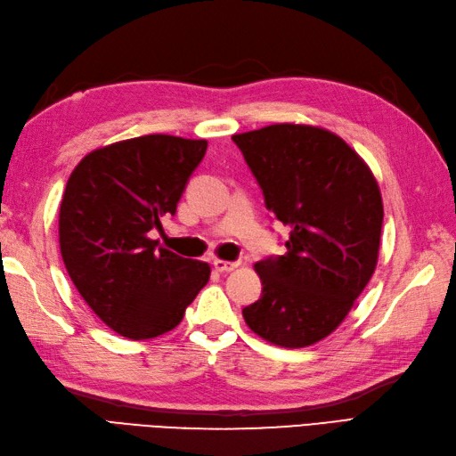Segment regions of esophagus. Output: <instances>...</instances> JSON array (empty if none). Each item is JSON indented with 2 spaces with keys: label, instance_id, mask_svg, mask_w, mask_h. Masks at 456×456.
<instances>
[{
  "label": "esophagus",
  "instance_id": "1",
  "mask_svg": "<svg viewBox=\"0 0 456 456\" xmlns=\"http://www.w3.org/2000/svg\"><path fill=\"white\" fill-rule=\"evenodd\" d=\"M212 265L218 273H230L234 271L236 267H240V261H224V259H215L212 261Z\"/></svg>",
  "mask_w": 456,
  "mask_h": 456
}]
</instances>
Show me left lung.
<instances>
[{
	"mask_svg": "<svg viewBox=\"0 0 456 456\" xmlns=\"http://www.w3.org/2000/svg\"><path fill=\"white\" fill-rule=\"evenodd\" d=\"M232 140L267 210L290 228L287 254L256 263L263 290L244 320L273 346H314L346 320L377 269L379 183L357 151L326 128L282 123Z\"/></svg>",
	"mask_w": 456,
	"mask_h": 456,
	"instance_id": "obj_1",
	"label": "left lung"
}]
</instances>
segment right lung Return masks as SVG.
I'll use <instances>...</instances> for the list:
<instances>
[{"label": "right lung", "instance_id": "obj_1", "mask_svg": "<svg viewBox=\"0 0 456 456\" xmlns=\"http://www.w3.org/2000/svg\"><path fill=\"white\" fill-rule=\"evenodd\" d=\"M207 140L148 134L79 161L60 205V251L87 306L128 339L174 330L207 285L205 261L159 248L151 230L175 215Z\"/></svg>", "mask_w": 456, "mask_h": 456}]
</instances>
